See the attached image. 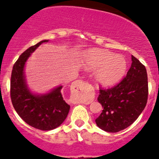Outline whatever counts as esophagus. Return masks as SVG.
I'll return each mask as SVG.
<instances>
[{"mask_svg":"<svg viewBox=\"0 0 159 159\" xmlns=\"http://www.w3.org/2000/svg\"><path fill=\"white\" fill-rule=\"evenodd\" d=\"M86 83V81H83V80H77L76 81H74V87L77 88L78 89H81V87L82 86V85H85Z\"/></svg>","mask_w":159,"mask_h":159,"instance_id":"1","label":"esophagus"}]
</instances>
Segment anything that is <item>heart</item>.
<instances>
[{
    "label": "heart",
    "mask_w": 159,
    "mask_h": 159,
    "mask_svg": "<svg viewBox=\"0 0 159 159\" xmlns=\"http://www.w3.org/2000/svg\"><path fill=\"white\" fill-rule=\"evenodd\" d=\"M84 64L88 70H98L97 79L103 85H112L120 81L128 68L124 57L102 50H93L87 53Z\"/></svg>",
    "instance_id": "1"
}]
</instances>
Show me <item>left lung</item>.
<instances>
[{
  "instance_id": "1",
  "label": "left lung",
  "mask_w": 159,
  "mask_h": 159,
  "mask_svg": "<svg viewBox=\"0 0 159 159\" xmlns=\"http://www.w3.org/2000/svg\"><path fill=\"white\" fill-rule=\"evenodd\" d=\"M129 70L124 79L115 86L101 87L98 101L102 112L96 124L108 132H118L136 120L145 108L148 97V81L144 65L131 55Z\"/></svg>"
}]
</instances>
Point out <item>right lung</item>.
<instances>
[{"label":"right lung","instance_id":"obj_1","mask_svg":"<svg viewBox=\"0 0 159 159\" xmlns=\"http://www.w3.org/2000/svg\"><path fill=\"white\" fill-rule=\"evenodd\" d=\"M48 40H43L21 54L12 67L10 81V96L12 105L18 113L30 126L43 131L58 128L63 123L69 113L70 106L63 100L58 86L49 93L35 95L31 93L25 82L24 65L31 54Z\"/></svg>","mask_w":159,"mask_h":159}]
</instances>
